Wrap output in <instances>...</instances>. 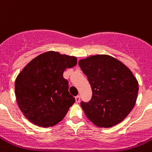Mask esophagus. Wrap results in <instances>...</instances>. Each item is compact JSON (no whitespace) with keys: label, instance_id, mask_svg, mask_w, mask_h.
<instances>
[{"label":"esophagus","instance_id":"obj_1","mask_svg":"<svg viewBox=\"0 0 152 152\" xmlns=\"http://www.w3.org/2000/svg\"><path fill=\"white\" fill-rule=\"evenodd\" d=\"M80 99H81V98H80L79 96H77L75 97V101H76V102H80Z\"/></svg>","mask_w":152,"mask_h":152}]
</instances>
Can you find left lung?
I'll return each instance as SVG.
<instances>
[{
    "label": "left lung",
    "instance_id": "obj_1",
    "mask_svg": "<svg viewBox=\"0 0 152 152\" xmlns=\"http://www.w3.org/2000/svg\"><path fill=\"white\" fill-rule=\"evenodd\" d=\"M78 64L92 90L88 102H81L87 118L99 127L122 122L133 110L138 81L126 65L113 56L97 54L81 59Z\"/></svg>",
    "mask_w": 152,
    "mask_h": 152
}]
</instances>
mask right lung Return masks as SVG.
Returning <instances> with one entry per match:
<instances>
[{
    "mask_svg": "<svg viewBox=\"0 0 152 152\" xmlns=\"http://www.w3.org/2000/svg\"><path fill=\"white\" fill-rule=\"evenodd\" d=\"M77 64V57L47 51L39 54L18 74L15 82L16 101L30 122L42 127L58 124L75 99L68 91L64 71Z\"/></svg>",
    "mask_w": 152,
    "mask_h": 152,
    "instance_id": "add662e5",
    "label": "right lung"
}]
</instances>
